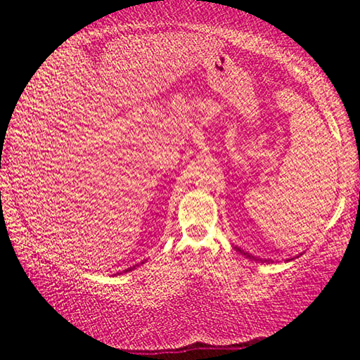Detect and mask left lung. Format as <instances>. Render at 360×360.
Returning a JSON list of instances; mask_svg holds the SVG:
<instances>
[{
    "instance_id": "left-lung-1",
    "label": "left lung",
    "mask_w": 360,
    "mask_h": 360,
    "mask_svg": "<svg viewBox=\"0 0 360 360\" xmlns=\"http://www.w3.org/2000/svg\"><path fill=\"white\" fill-rule=\"evenodd\" d=\"M238 252H241V254H245V255H246V257H249V259H255V257H252V255H251V254H248V252H245V251H241V249H238Z\"/></svg>"
}]
</instances>
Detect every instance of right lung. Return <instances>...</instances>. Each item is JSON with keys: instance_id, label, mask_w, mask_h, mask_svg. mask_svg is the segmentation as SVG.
<instances>
[{"instance_id": "add662e5", "label": "right lung", "mask_w": 360, "mask_h": 360, "mask_svg": "<svg viewBox=\"0 0 360 360\" xmlns=\"http://www.w3.org/2000/svg\"><path fill=\"white\" fill-rule=\"evenodd\" d=\"M129 270H130V268H129Z\"/></svg>"}]
</instances>
